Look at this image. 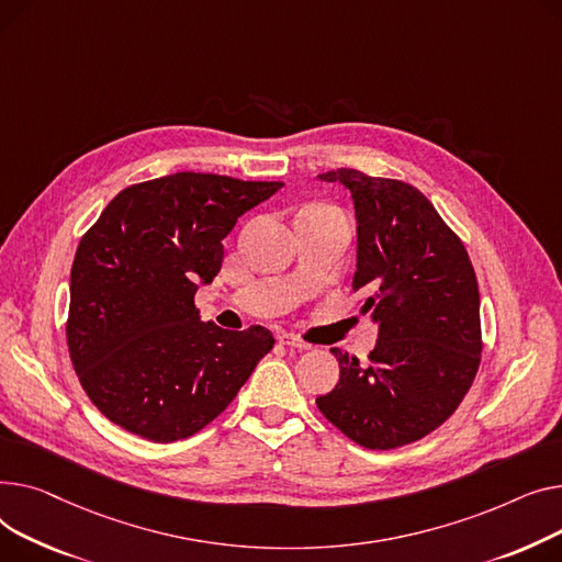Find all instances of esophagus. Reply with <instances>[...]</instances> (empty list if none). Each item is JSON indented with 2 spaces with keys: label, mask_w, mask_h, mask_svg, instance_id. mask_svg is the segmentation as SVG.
<instances>
[{
  "label": "esophagus",
  "mask_w": 562,
  "mask_h": 562,
  "mask_svg": "<svg viewBox=\"0 0 562 562\" xmlns=\"http://www.w3.org/2000/svg\"><path fill=\"white\" fill-rule=\"evenodd\" d=\"M277 340H279L281 345L290 347V349H300V351L311 349V345H308V342H304L302 338H296V336H292V334H279V336H277Z\"/></svg>",
  "instance_id": "obj_1"
}]
</instances>
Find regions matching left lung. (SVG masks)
Segmentation results:
<instances>
[{
    "instance_id": "8db88e82",
    "label": "left lung",
    "mask_w": 562,
    "mask_h": 562,
    "mask_svg": "<svg viewBox=\"0 0 562 562\" xmlns=\"http://www.w3.org/2000/svg\"><path fill=\"white\" fill-rule=\"evenodd\" d=\"M317 179L342 183L356 209L353 290L379 324L362 366L334 347L340 381L317 397L322 415L368 449H397L449 419L481 362L479 283L460 238L411 183L351 168Z\"/></svg>"
}]
</instances>
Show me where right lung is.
Wrapping results in <instances>:
<instances>
[{"instance_id": "1", "label": "right lung", "mask_w": 562, "mask_h": 562, "mask_svg": "<svg viewBox=\"0 0 562 562\" xmlns=\"http://www.w3.org/2000/svg\"><path fill=\"white\" fill-rule=\"evenodd\" d=\"M281 181L177 172L124 188L81 238L70 274L68 349L104 417L151 442L213 422L274 347L266 326L226 331L194 308L238 217Z\"/></svg>"}]
</instances>
